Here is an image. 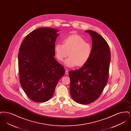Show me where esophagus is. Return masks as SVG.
I'll use <instances>...</instances> for the list:
<instances>
[{
	"mask_svg": "<svg viewBox=\"0 0 131 131\" xmlns=\"http://www.w3.org/2000/svg\"><path fill=\"white\" fill-rule=\"evenodd\" d=\"M65 74L66 75H68V71L67 70H66L65 71Z\"/></svg>",
	"mask_w": 131,
	"mask_h": 131,
	"instance_id": "34e87169",
	"label": "esophagus"
}]
</instances>
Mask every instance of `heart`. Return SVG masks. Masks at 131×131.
Here are the masks:
<instances>
[{
    "mask_svg": "<svg viewBox=\"0 0 131 131\" xmlns=\"http://www.w3.org/2000/svg\"><path fill=\"white\" fill-rule=\"evenodd\" d=\"M57 59L63 61L68 56L65 65L68 67L84 65L90 59L92 51L90 43L78 35H70L64 40V43H57L55 47Z\"/></svg>",
    "mask_w": 131,
    "mask_h": 131,
    "instance_id": "heart-1",
    "label": "heart"
}]
</instances>
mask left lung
I'll return each mask as SVG.
<instances>
[{
  "instance_id": "obj_1",
  "label": "left lung",
  "mask_w": 131,
  "mask_h": 131,
  "mask_svg": "<svg viewBox=\"0 0 131 131\" xmlns=\"http://www.w3.org/2000/svg\"><path fill=\"white\" fill-rule=\"evenodd\" d=\"M92 37V51L81 68L69 72L70 92L78 103L86 105L97 100L108 79L111 51L105 39L93 30H85Z\"/></svg>"
}]
</instances>
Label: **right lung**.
Here are the masks:
<instances>
[{
	"label": "right lung",
	"instance_id": "obj_1",
	"mask_svg": "<svg viewBox=\"0 0 131 131\" xmlns=\"http://www.w3.org/2000/svg\"><path fill=\"white\" fill-rule=\"evenodd\" d=\"M58 31L50 27L38 28L25 37L19 49L20 83L28 98L35 102L50 100L65 74L64 67L54 57Z\"/></svg>",
	"mask_w": 131,
	"mask_h": 131
}]
</instances>
